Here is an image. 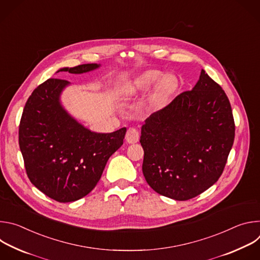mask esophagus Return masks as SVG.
<instances>
[{"mask_svg": "<svg viewBox=\"0 0 260 260\" xmlns=\"http://www.w3.org/2000/svg\"><path fill=\"white\" fill-rule=\"evenodd\" d=\"M139 139H140V134H139V131L135 127H131L127 129L126 132V135H125V140L127 143L129 144H135L137 142H139Z\"/></svg>", "mask_w": 260, "mask_h": 260, "instance_id": "obj_1", "label": "esophagus"}]
</instances>
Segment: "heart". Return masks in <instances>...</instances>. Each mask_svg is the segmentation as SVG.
<instances>
[{
	"instance_id": "b5f03b06",
	"label": "heart",
	"mask_w": 260,
	"mask_h": 260,
	"mask_svg": "<svg viewBox=\"0 0 260 260\" xmlns=\"http://www.w3.org/2000/svg\"><path fill=\"white\" fill-rule=\"evenodd\" d=\"M161 77V73L158 71H150L147 72L145 75L136 83L134 86V89H141V88H146L153 85L159 78ZM177 87V80L174 76L170 75H165L161 77L159 80L157 86H156V94L158 96H168L170 93H172L175 88Z\"/></svg>"
}]
</instances>
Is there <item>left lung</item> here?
I'll return each mask as SVG.
<instances>
[{
    "mask_svg": "<svg viewBox=\"0 0 260 260\" xmlns=\"http://www.w3.org/2000/svg\"><path fill=\"white\" fill-rule=\"evenodd\" d=\"M235 131L226 93L202 70L191 90L177 95L142 126L147 183L176 201L198 197L223 173Z\"/></svg>",
    "mask_w": 260,
    "mask_h": 260,
    "instance_id": "obj_1",
    "label": "left lung"
}]
</instances>
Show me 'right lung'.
Segmentation results:
<instances>
[{
	"label": "right lung",
	"mask_w": 260,
	"mask_h": 260,
	"mask_svg": "<svg viewBox=\"0 0 260 260\" xmlns=\"http://www.w3.org/2000/svg\"><path fill=\"white\" fill-rule=\"evenodd\" d=\"M99 68L85 63L58 72L81 74ZM67 80L50 78L35 88L21 115L18 142L29 181L48 198L75 202L98 184L109 157L123 144L126 128L90 132L59 104Z\"/></svg>",
	"instance_id": "add662e5"
}]
</instances>
